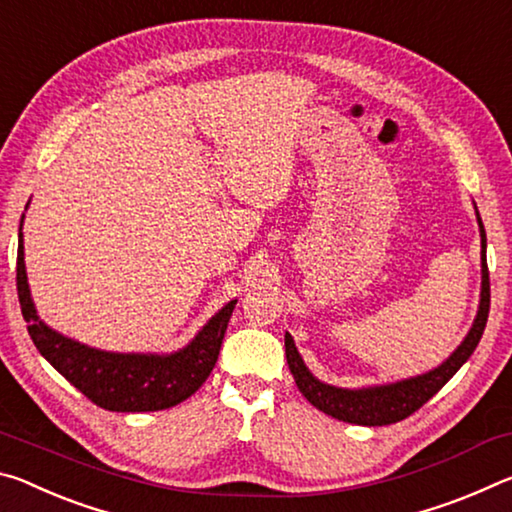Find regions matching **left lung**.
<instances>
[{
	"mask_svg": "<svg viewBox=\"0 0 512 512\" xmlns=\"http://www.w3.org/2000/svg\"><path fill=\"white\" fill-rule=\"evenodd\" d=\"M479 217V213H476ZM481 226V263H483V288H481V306L479 315L472 324V331L467 333L454 354L447 358V363L435 367L433 372L415 376V379L399 381L392 385H379V388H365V390H342L333 388L317 381L315 376L308 372V367L301 360L299 351L292 342L290 333H286V358L292 376L301 395H304L315 408L322 413L335 417V420L349 422V424H363V426H385L406 420L415 410H420L426 401H429L442 385H445L451 376H454L465 360L474 354L476 345H479L485 324H488L490 313V272L488 261H485V229L479 217Z\"/></svg>",
	"mask_w": 512,
	"mask_h": 512,
	"instance_id": "1",
	"label": "left lung"
}]
</instances>
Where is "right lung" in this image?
I'll return each mask as SVG.
<instances>
[{
  "label": "right lung",
  "mask_w": 512,
  "mask_h": 512,
  "mask_svg": "<svg viewBox=\"0 0 512 512\" xmlns=\"http://www.w3.org/2000/svg\"><path fill=\"white\" fill-rule=\"evenodd\" d=\"M24 217V215H22ZM18 297L33 345L92 404L115 413H147L181 404L213 372L236 301L226 304L186 349L170 356L111 354L90 349L38 320L24 270L22 224L18 247Z\"/></svg>",
  "instance_id": "obj_1"
}]
</instances>
